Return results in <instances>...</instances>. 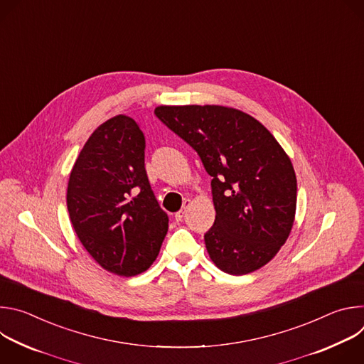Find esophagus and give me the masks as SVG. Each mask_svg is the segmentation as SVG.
I'll use <instances>...</instances> for the list:
<instances>
[{
  "mask_svg": "<svg viewBox=\"0 0 364 364\" xmlns=\"http://www.w3.org/2000/svg\"><path fill=\"white\" fill-rule=\"evenodd\" d=\"M190 203H191V200H186V201H184V207H183V210L177 212V213H176V216H174L176 222H183V219H184V216H186V212H187V209H188Z\"/></svg>",
  "mask_w": 364,
  "mask_h": 364,
  "instance_id": "obj_1",
  "label": "esophagus"
}]
</instances>
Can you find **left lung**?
I'll return each mask as SVG.
<instances>
[{
	"instance_id": "8db88e82",
	"label": "left lung",
	"mask_w": 364,
	"mask_h": 364,
	"mask_svg": "<svg viewBox=\"0 0 364 364\" xmlns=\"http://www.w3.org/2000/svg\"><path fill=\"white\" fill-rule=\"evenodd\" d=\"M155 115L197 151L213 177L216 219L204 235L213 264L230 275L267 265L287 242L296 210V177L284 148L235 108L161 105Z\"/></svg>"
}]
</instances>
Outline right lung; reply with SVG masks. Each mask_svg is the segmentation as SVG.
<instances>
[{
  "label": "right lung",
  "mask_w": 364,
  "mask_h": 364,
  "mask_svg": "<svg viewBox=\"0 0 364 364\" xmlns=\"http://www.w3.org/2000/svg\"><path fill=\"white\" fill-rule=\"evenodd\" d=\"M145 136L127 115L99 125L83 145L68 184V210L89 255L108 272L135 277L157 259L168 216L145 171Z\"/></svg>",
  "instance_id": "right-lung-1"
}]
</instances>
